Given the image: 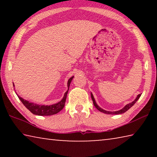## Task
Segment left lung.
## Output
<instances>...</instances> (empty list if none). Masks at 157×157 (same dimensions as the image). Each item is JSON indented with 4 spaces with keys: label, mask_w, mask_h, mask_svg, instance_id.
I'll list each match as a JSON object with an SVG mask.
<instances>
[{
    "label": "left lung",
    "mask_w": 157,
    "mask_h": 157,
    "mask_svg": "<svg viewBox=\"0 0 157 157\" xmlns=\"http://www.w3.org/2000/svg\"><path fill=\"white\" fill-rule=\"evenodd\" d=\"M140 95H141V94L138 95V96L136 97V99L134 100V101H133V102H131V103H129L128 105H127L125 107L122 109L119 110V111H105L104 109H101L100 107H98V105L96 104V102H95V99H94V95H93L92 94H91V99L93 100V102H94V106L95 107V108H96L98 110H99L100 111H101V112H103V113H108V114H121V113H123L124 112H126V111L128 110L129 109L131 108L132 106L134 105L135 103L136 102V101L139 99V98L140 97Z\"/></svg>",
    "instance_id": "obj_1"
}]
</instances>
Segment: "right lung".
Returning <instances> with one entry per match:
<instances>
[{
    "label": "right lung",
    "mask_w": 157,
    "mask_h": 157,
    "mask_svg": "<svg viewBox=\"0 0 157 157\" xmlns=\"http://www.w3.org/2000/svg\"><path fill=\"white\" fill-rule=\"evenodd\" d=\"M73 78V76L71 77V78L68 79V88H69V86H70V84ZM68 91L65 93L64 95H63V99L61 100L60 102L57 103V104L49 105V106L38 105L34 104V103L29 102L28 101L23 99L22 98L19 97L18 95V97L21 102H22L23 104L24 105L25 107L27 108L29 111H30L33 114H35V115H38V116H50V115H53V114H56L58 112H59V111L63 108V107H64Z\"/></svg>",
    "instance_id": "obj_1"
}]
</instances>
